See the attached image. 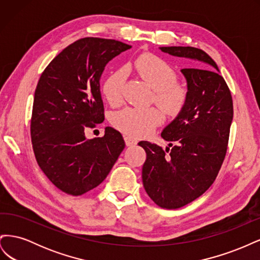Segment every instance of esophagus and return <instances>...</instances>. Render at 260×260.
<instances>
[{
    "label": "esophagus",
    "mask_w": 260,
    "mask_h": 260,
    "mask_svg": "<svg viewBox=\"0 0 260 260\" xmlns=\"http://www.w3.org/2000/svg\"><path fill=\"white\" fill-rule=\"evenodd\" d=\"M124 142L127 146H132V145H136L138 143V141L135 138L127 136V137H124Z\"/></svg>",
    "instance_id": "1"
}]
</instances>
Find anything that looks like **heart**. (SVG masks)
Returning a JSON list of instances; mask_svg holds the SVG:
<instances>
[{"label": "heart", "mask_w": 260, "mask_h": 260, "mask_svg": "<svg viewBox=\"0 0 260 260\" xmlns=\"http://www.w3.org/2000/svg\"><path fill=\"white\" fill-rule=\"evenodd\" d=\"M125 70L135 72L141 79L154 89V100L169 115H177L185 106L188 88L185 82L176 80V70L168 61L151 53L141 54ZM125 73L118 69L109 74L102 85V93L109 104L119 105L123 99ZM164 116L158 108L125 107L114 114V127L130 137H145L162 122Z\"/></svg>", "instance_id": "heart-1"}]
</instances>
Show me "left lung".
I'll use <instances>...</instances> for the list:
<instances>
[{
  "instance_id": "left-lung-1",
  "label": "left lung",
  "mask_w": 260,
  "mask_h": 260,
  "mask_svg": "<svg viewBox=\"0 0 260 260\" xmlns=\"http://www.w3.org/2000/svg\"><path fill=\"white\" fill-rule=\"evenodd\" d=\"M172 56L202 61L181 69L188 99L179 115L161 132L166 151L141 141L146 160L142 168L147 195L161 208L177 209L205 193L221 168L233 118L231 92L207 53L192 46H162ZM174 145L172 146V144Z\"/></svg>"
}]
</instances>
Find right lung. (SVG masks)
Here are the masks:
<instances>
[{"mask_svg":"<svg viewBox=\"0 0 260 260\" xmlns=\"http://www.w3.org/2000/svg\"><path fill=\"white\" fill-rule=\"evenodd\" d=\"M131 45L83 38L44 69L35 92L30 133L39 167L60 191L82 195L100 185L124 148L119 131L106 127L88 140L84 130L104 120L100 79L105 66Z\"/></svg>","mask_w":260,"mask_h":260,"instance_id":"right-lung-1","label":"right lung"}]
</instances>
